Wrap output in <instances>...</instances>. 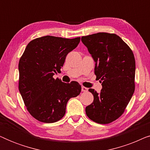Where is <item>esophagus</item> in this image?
I'll return each mask as SVG.
<instances>
[{"label": "esophagus", "mask_w": 150, "mask_h": 150, "mask_svg": "<svg viewBox=\"0 0 150 150\" xmlns=\"http://www.w3.org/2000/svg\"><path fill=\"white\" fill-rule=\"evenodd\" d=\"M88 91V89L85 87H82V91L83 92H87Z\"/></svg>", "instance_id": "esophagus-1"}]
</instances>
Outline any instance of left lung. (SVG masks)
Here are the masks:
<instances>
[{"label": "left lung", "mask_w": 150, "mask_h": 150, "mask_svg": "<svg viewBox=\"0 0 150 150\" xmlns=\"http://www.w3.org/2000/svg\"><path fill=\"white\" fill-rule=\"evenodd\" d=\"M81 41L95 61L94 72L102 86L100 93L89 89L93 102L85 108L86 114L98 124H109L122 115L134 93V54L116 34L98 33Z\"/></svg>", "instance_id": "1"}]
</instances>
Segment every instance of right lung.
I'll return each mask as SVG.
<instances>
[{"instance_id":"obj_1","label":"right lung","mask_w":150,"mask_h":150,"mask_svg":"<svg viewBox=\"0 0 150 150\" xmlns=\"http://www.w3.org/2000/svg\"><path fill=\"white\" fill-rule=\"evenodd\" d=\"M81 38L66 39L44 36L32 40L20 59L19 91L29 113L44 123H54L65 114L71 98L81 91L79 83H63L53 78L60 71L69 52Z\"/></svg>"}]
</instances>
